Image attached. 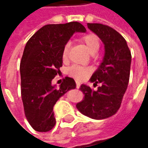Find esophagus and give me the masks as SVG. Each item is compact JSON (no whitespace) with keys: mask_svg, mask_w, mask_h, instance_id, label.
<instances>
[{"mask_svg":"<svg viewBox=\"0 0 148 148\" xmlns=\"http://www.w3.org/2000/svg\"><path fill=\"white\" fill-rule=\"evenodd\" d=\"M76 87H77V89H78V88L80 87V83H79L78 82H76Z\"/></svg>","mask_w":148,"mask_h":148,"instance_id":"obj_1","label":"esophagus"}]
</instances>
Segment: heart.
I'll list each match as a JSON object with an SVG mask.
<instances>
[{
	"mask_svg": "<svg viewBox=\"0 0 148 148\" xmlns=\"http://www.w3.org/2000/svg\"><path fill=\"white\" fill-rule=\"evenodd\" d=\"M82 40L86 46L88 51L91 54H94L100 47L99 37L94 33L86 34L82 36ZM70 43H66L62 51V60H66L68 56ZM68 74L75 78L77 81L85 80L91 73V68L89 66H84L79 65H73L68 69Z\"/></svg>",
	"mask_w": 148,
	"mask_h": 148,
	"instance_id": "obj_1",
	"label": "heart"
}]
</instances>
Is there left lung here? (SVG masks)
<instances>
[{
    "label": "left lung",
    "instance_id": "8db88e82",
    "mask_svg": "<svg viewBox=\"0 0 148 148\" xmlns=\"http://www.w3.org/2000/svg\"><path fill=\"white\" fill-rule=\"evenodd\" d=\"M87 26L105 44L103 62L90 78L94 85L101 86L95 91L82 85L79 90L84 97L76 108L89 117L101 120L114 115L120 109L129 81L132 55L126 40L112 27L90 23Z\"/></svg>",
    "mask_w": 148,
    "mask_h": 148
}]
</instances>
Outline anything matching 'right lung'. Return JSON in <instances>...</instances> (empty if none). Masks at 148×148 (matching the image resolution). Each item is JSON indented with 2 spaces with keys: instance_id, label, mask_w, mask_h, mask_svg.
<instances>
[{
  "instance_id": "obj_1",
  "label": "right lung",
  "mask_w": 148,
  "mask_h": 148,
  "mask_svg": "<svg viewBox=\"0 0 148 148\" xmlns=\"http://www.w3.org/2000/svg\"><path fill=\"white\" fill-rule=\"evenodd\" d=\"M85 32L78 22L47 24L31 37L24 47L20 71L21 98L25 116L34 130L45 132L55 126L53 107L58 98L76 87L72 77H65L59 88L51 84L62 66V51L72 35Z\"/></svg>"
}]
</instances>
